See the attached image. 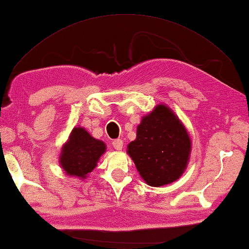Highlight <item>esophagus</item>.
Instances as JSON below:
<instances>
[{
    "label": "esophagus",
    "instance_id": "34e87169",
    "mask_svg": "<svg viewBox=\"0 0 249 249\" xmlns=\"http://www.w3.org/2000/svg\"><path fill=\"white\" fill-rule=\"evenodd\" d=\"M112 144H113L114 149H116V150L123 149V140H122V139H115L113 142H112Z\"/></svg>",
    "mask_w": 249,
    "mask_h": 249
}]
</instances>
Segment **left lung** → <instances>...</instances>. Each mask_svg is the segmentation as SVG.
Wrapping results in <instances>:
<instances>
[{
  "label": "left lung",
  "mask_w": 249,
  "mask_h": 249,
  "mask_svg": "<svg viewBox=\"0 0 249 249\" xmlns=\"http://www.w3.org/2000/svg\"><path fill=\"white\" fill-rule=\"evenodd\" d=\"M191 149L186 126L168 106L160 104L142 116L126 152L148 186L162 187L182 176Z\"/></svg>",
  "instance_id": "8db88e82"
}]
</instances>
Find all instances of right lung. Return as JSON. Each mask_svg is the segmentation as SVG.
Here are the masks:
<instances>
[{
    "instance_id": "1",
    "label": "right lung",
    "mask_w": 249,
    "mask_h": 249,
    "mask_svg": "<svg viewBox=\"0 0 249 249\" xmlns=\"http://www.w3.org/2000/svg\"><path fill=\"white\" fill-rule=\"evenodd\" d=\"M106 151L104 141L94 138L84 127L77 126L62 144L59 154L60 167L67 176L84 180L97 167Z\"/></svg>"
}]
</instances>
